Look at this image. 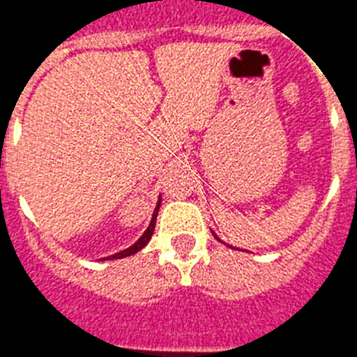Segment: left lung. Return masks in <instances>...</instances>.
I'll return each mask as SVG.
<instances>
[{"label": "left lung", "mask_w": 357, "mask_h": 357, "mask_svg": "<svg viewBox=\"0 0 357 357\" xmlns=\"http://www.w3.org/2000/svg\"><path fill=\"white\" fill-rule=\"evenodd\" d=\"M213 236H214V238H216V239H220V238H218V236H216V234H214V232H213ZM230 248H232V247H230Z\"/></svg>", "instance_id": "left-lung-1"}]
</instances>
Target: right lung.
I'll use <instances>...</instances> for the list:
<instances>
[{"instance_id": "1", "label": "right lung", "mask_w": 357, "mask_h": 357, "mask_svg": "<svg viewBox=\"0 0 357 357\" xmlns=\"http://www.w3.org/2000/svg\"><path fill=\"white\" fill-rule=\"evenodd\" d=\"M159 207H160V198H159V202H157L155 211H153V214H151L150 225H148V229L144 230L143 236H141V238L137 239V241H135L134 245H132V247L125 248V250L118 252V254H114V255H109V257H103V261H109V259H121V257H128V255L137 254V252H139L141 248L146 247V243L150 241L151 234H153V230H155V220H157V214H159Z\"/></svg>"}]
</instances>
